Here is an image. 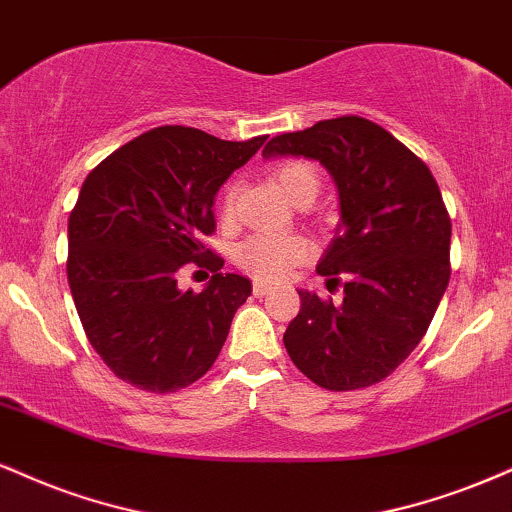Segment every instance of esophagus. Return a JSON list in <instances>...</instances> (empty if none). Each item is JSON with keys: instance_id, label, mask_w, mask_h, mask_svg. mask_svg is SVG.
<instances>
[{"instance_id": "esophagus-1", "label": "esophagus", "mask_w": 512, "mask_h": 512, "mask_svg": "<svg viewBox=\"0 0 512 512\" xmlns=\"http://www.w3.org/2000/svg\"><path fill=\"white\" fill-rule=\"evenodd\" d=\"M252 293H255L257 298H262V295L272 293V286H269V283H264V281H255V283H252Z\"/></svg>"}]
</instances>
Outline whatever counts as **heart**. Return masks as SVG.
Instances as JSON below:
<instances>
[{
	"label": "heart",
	"mask_w": 512,
	"mask_h": 512,
	"mask_svg": "<svg viewBox=\"0 0 512 512\" xmlns=\"http://www.w3.org/2000/svg\"><path fill=\"white\" fill-rule=\"evenodd\" d=\"M274 181L281 193L298 205L305 197L315 200L319 190V174L307 162H283L274 169ZM233 190L226 193L224 207L231 209ZM312 255L310 240L295 233H255L245 238L236 248V262L245 272L262 281H279L295 264L305 262Z\"/></svg>",
	"instance_id": "b5f03b06"
}]
</instances>
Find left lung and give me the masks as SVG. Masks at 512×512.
<instances>
[{"mask_svg":"<svg viewBox=\"0 0 512 512\" xmlns=\"http://www.w3.org/2000/svg\"><path fill=\"white\" fill-rule=\"evenodd\" d=\"M288 155L315 159L334 178L341 221L317 274L343 276V303L298 291L303 305L283 346L322 389H365L427 334L451 279V219L427 164L360 116L276 135L262 152Z\"/></svg>","mask_w":512,"mask_h":512,"instance_id":"8db88e82","label":"left lung"}]
</instances>
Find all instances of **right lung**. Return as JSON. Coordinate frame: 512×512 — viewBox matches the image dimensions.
I'll return each mask as SVG.
<instances>
[{
	"mask_svg": "<svg viewBox=\"0 0 512 512\" xmlns=\"http://www.w3.org/2000/svg\"><path fill=\"white\" fill-rule=\"evenodd\" d=\"M267 135L231 143L162 126L97 164L69 217V286L90 346L116 377L150 393L186 389L217 360L252 293L205 250L214 197ZM188 261L215 269L200 294L177 288Z\"/></svg>",
	"mask_w": 512,
	"mask_h": 512,
	"instance_id": "add662e5",
	"label": "right lung"
}]
</instances>
